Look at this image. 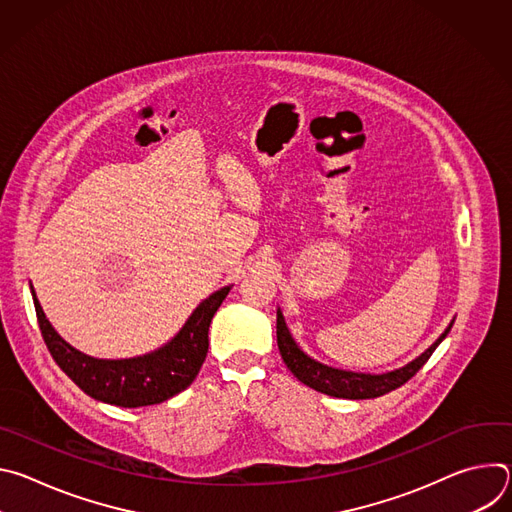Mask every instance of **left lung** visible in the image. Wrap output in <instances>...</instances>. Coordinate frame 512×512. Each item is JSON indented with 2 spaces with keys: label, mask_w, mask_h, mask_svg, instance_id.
Instances as JSON below:
<instances>
[{
  "label": "left lung",
  "mask_w": 512,
  "mask_h": 512,
  "mask_svg": "<svg viewBox=\"0 0 512 512\" xmlns=\"http://www.w3.org/2000/svg\"><path fill=\"white\" fill-rule=\"evenodd\" d=\"M454 320L448 324V328L440 334L429 348H425L417 358L411 362L403 364L399 369L387 371V373H356V371H346V369H336L330 367V364H324L310 354H306L296 338L291 336L285 318L281 314V308H277V346L281 352L283 362L287 364V369L294 373L298 381L308 385L310 389L330 395V397H340V399H375L381 397L403 383H407L421 367L427 362V358L433 354V350L442 344V340L448 336L452 330Z\"/></svg>",
  "instance_id": "obj_1"
}]
</instances>
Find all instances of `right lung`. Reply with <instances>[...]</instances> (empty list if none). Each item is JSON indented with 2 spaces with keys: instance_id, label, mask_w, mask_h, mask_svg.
I'll use <instances>...</instances> for the list:
<instances>
[{
  "instance_id": "1",
  "label": "right lung",
  "mask_w": 512,
  "mask_h": 512,
  "mask_svg": "<svg viewBox=\"0 0 512 512\" xmlns=\"http://www.w3.org/2000/svg\"><path fill=\"white\" fill-rule=\"evenodd\" d=\"M231 287L225 285L202 300L164 346L131 358H95L70 346L52 328L30 283L38 324L58 367L89 397L129 409L164 403L192 385L208 352L212 316L229 296Z\"/></svg>"
}]
</instances>
